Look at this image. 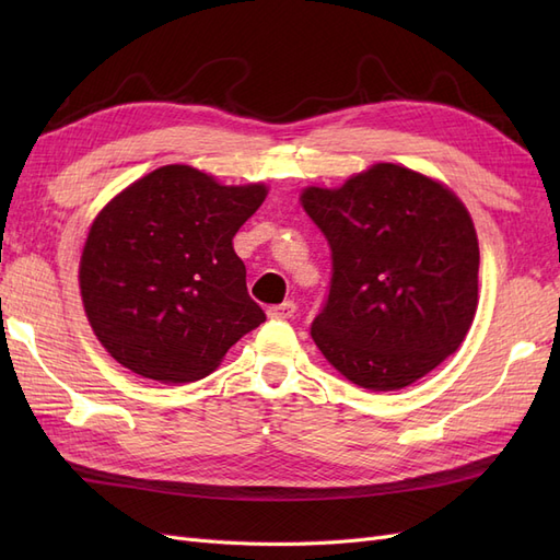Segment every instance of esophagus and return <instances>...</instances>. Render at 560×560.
Here are the masks:
<instances>
[{
    "instance_id": "esophagus-1",
    "label": "esophagus",
    "mask_w": 560,
    "mask_h": 560,
    "mask_svg": "<svg viewBox=\"0 0 560 560\" xmlns=\"http://www.w3.org/2000/svg\"><path fill=\"white\" fill-rule=\"evenodd\" d=\"M294 313H296V303L294 301H284V303H280V306H270L268 308V317L270 319H290V317H294Z\"/></svg>"
}]
</instances>
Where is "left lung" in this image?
<instances>
[{
    "label": "left lung",
    "instance_id": "8db88e82",
    "mask_svg": "<svg viewBox=\"0 0 560 560\" xmlns=\"http://www.w3.org/2000/svg\"><path fill=\"white\" fill-rule=\"evenodd\" d=\"M301 206L331 247V284L311 336L354 385L389 393L453 354L479 303V241L444 184L376 163Z\"/></svg>",
    "mask_w": 560,
    "mask_h": 560
}]
</instances>
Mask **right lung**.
<instances>
[{
    "label": "right lung",
    "instance_id": "1",
    "mask_svg": "<svg viewBox=\"0 0 560 560\" xmlns=\"http://www.w3.org/2000/svg\"><path fill=\"white\" fill-rule=\"evenodd\" d=\"M264 198V184L224 186L191 165H163L107 202L83 245L79 287L118 364L161 383L200 381L261 325L233 235Z\"/></svg>",
    "mask_w": 560,
    "mask_h": 560
}]
</instances>
